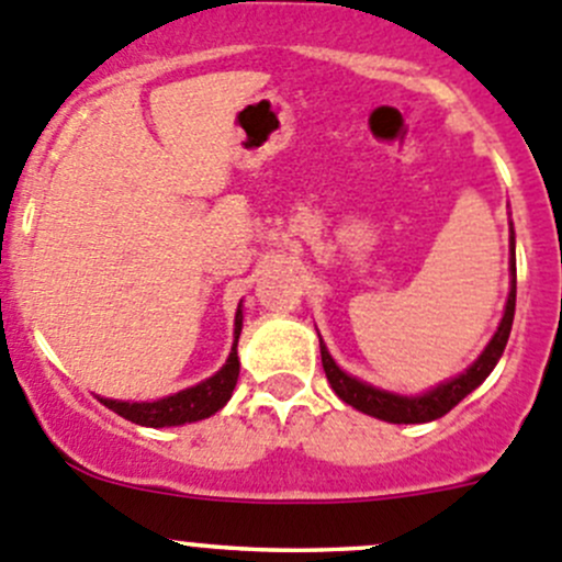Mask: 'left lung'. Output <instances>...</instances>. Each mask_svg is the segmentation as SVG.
I'll use <instances>...</instances> for the list:
<instances>
[{"instance_id": "8db88e82", "label": "left lung", "mask_w": 562, "mask_h": 562, "mask_svg": "<svg viewBox=\"0 0 562 562\" xmlns=\"http://www.w3.org/2000/svg\"><path fill=\"white\" fill-rule=\"evenodd\" d=\"M510 252H514V233H510ZM510 274H514V282H510L503 324H499L497 335L492 337L486 351H483L481 357H477V362L472 364L467 373H461L459 379L448 381V384H439L437 390L417 397L392 395V392L375 390V386L362 384V381L342 373V370L335 364V359L329 357L324 342H321V362H324L326 379H329L331 390H335L337 397L346 401L348 406L359 408V412L370 414V417L386 419V423H431V419L445 417L456 403L464 401L477 384L486 381V375L492 373L494 364H497L499 357H503L505 342H508L510 337V326H514V313H516V258H510Z\"/></svg>"}]
</instances>
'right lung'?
Wrapping results in <instances>:
<instances>
[{
  "label": "right lung",
  "instance_id": "1",
  "mask_svg": "<svg viewBox=\"0 0 562 562\" xmlns=\"http://www.w3.org/2000/svg\"><path fill=\"white\" fill-rule=\"evenodd\" d=\"M238 335H241V310L236 313V342L227 357L225 368L216 375L205 379L203 384L189 386V390L176 392L170 397H161L154 403H128V401H109V397H98L106 408H112L120 417L131 419L136 426L148 428H165V426H183V423H194V419H205L211 414L220 412L233 395V386L238 381Z\"/></svg>",
  "mask_w": 562,
  "mask_h": 562
}]
</instances>
